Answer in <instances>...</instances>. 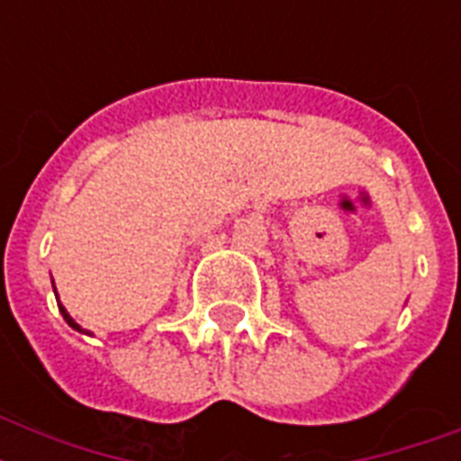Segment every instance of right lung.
Listing matches in <instances>:
<instances>
[{"instance_id":"obj_1","label":"right lung","mask_w":461,"mask_h":461,"mask_svg":"<svg viewBox=\"0 0 461 461\" xmlns=\"http://www.w3.org/2000/svg\"><path fill=\"white\" fill-rule=\"evenodd\" d=\"M52 289H54V282H52ZM54 294H57V289H54ZM57 306H59V313H61V315H64V321H67V322H68V325H71V328H74V330H78V332H86V335H90L88 330H83V328H81V325H78V322H76V321H74V318H71V315H68V311H67V308L61 306V302H59V296H57Z\"/></svg>"}]
</instances>
